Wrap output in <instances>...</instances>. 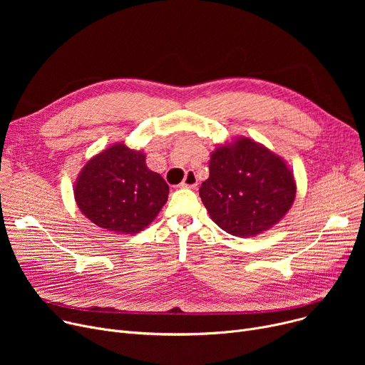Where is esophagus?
<instances>
[{
    "mask_svg": "<svg viewBox=\"0 0 365 365\" xmlns=\"http://www.w3.org/2000/svg\"><path fill=\"white\" fill-rule=\"evenodd\" d=\"M180 186H182V187H190V189L197 187V186H198V179H197L195 173H194V171H187L185 179H183V182L180 183Z\"/></svg>",
    "mask_w": 365,
    "mask_h": 365,
    "instance_id": "34e87169",
    "label": "esophagus"
}]
</instances>
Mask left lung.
<instances>
[{"label":"left lung","instance_id":"obj_1","mask_svg":"<svg viewBox=\"0 0 365 365\" xmlns=\"http://www.w3.org/2000/svg\"><path fill=\"white\" fill-rule=\"evenodd\" d=\"M208 168L200 197L212 220L231 235L248 238L269 231L294 202L293 170L253 139L237 138L219 145Z\"/></svg>","mask_w":365,"mask_h":365}]
</instances>
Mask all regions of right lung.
<instances>
[{"mask_svg":"<svg viewBox=\"0 0 365 365\" xmlns=\"http://www.w3.org/2000/svg\"><path fill=\"white\" fill-rule=\"evenodd\" d=\"M81 213L115 234H138L153 222L168 198V185L148 168L146 155L124 143L96 153L73 185Z\"/></svg>","mask_w":365,"mask_h":365,"instance_id":"1","label":"right lung"}]
</instances>
